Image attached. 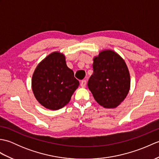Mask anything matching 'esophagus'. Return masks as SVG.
Listing matches in <instances>:
<instances>
[{"instance_id":"34e87169","label":"esophagus","mask_w":159,"mask_h":159,"mask_svg":"<svg viewBox=\"0 0 159 159\" xmlns=\"http://www.w3.org/2000/svg\"><path fill=\"white\" fill-rule=\"evenodd\" d=\"M86 85H87V82L85 80H83L81 82H80V86H81L82 87H85Z\"/></svg>"}]
</instances>
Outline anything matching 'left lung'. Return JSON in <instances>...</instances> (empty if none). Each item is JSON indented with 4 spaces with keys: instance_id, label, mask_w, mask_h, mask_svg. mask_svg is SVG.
<instances>
[{
    "instance_id": "left-lung-1",
    "label": "left lung",
    "mask_w": 159,
    "mask_h": 159,
    "mask_svg": "<svg viewBox=\"0 0 159 159\" xmlns=\"http://www.w3.org/2000/svg\"><path fill=\"white\" fill-rule=\"evenodd\" d=\"M93 74L88 87L100 106L116 108L126 98L130 87L129 70L124 60L112 50H104L93 57Z\"/></svg>"
}]
</instances>
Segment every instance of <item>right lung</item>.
<instances>
[{"label": "right lung", "mask_w": 159, "mask_h": 159, "mask_svg": "<svg viewBox=\"0 0 159 159\" xmlns=\"http://www.w3.org/2000/svg\"><path fill=\"white\" fill-rule=\"evenodd\" d=\"M79 86L74 72L66 65L64 54L53 52L40 62L33 72L31 87L39 103L50 110L68 104Z\"/></svg>", "instance_id": "obj_1"}]
</instances>
